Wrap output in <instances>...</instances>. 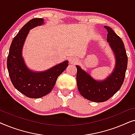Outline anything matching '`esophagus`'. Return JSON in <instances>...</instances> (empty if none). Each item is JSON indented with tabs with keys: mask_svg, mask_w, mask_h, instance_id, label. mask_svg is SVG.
<instances>
[{
	"mask_svg": "<svg viewBox=\"0 0 135 135\" xmlns=\"http://www.w3.org/2000/svg\"><path fill=\"white\" fill-rule=\"evenodd\" d=\"M70 62L72 64H75L77 62V60L75 58H70Z\"/></svg>",
	"mask_w": 135,
	"mask_h": 135,
	"instance_id": "34e87169",
	"label": "esophagus"
}]
</instances>
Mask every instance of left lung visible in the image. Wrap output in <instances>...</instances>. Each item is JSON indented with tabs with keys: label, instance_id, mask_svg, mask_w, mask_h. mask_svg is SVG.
Wrapping results in <instances>:
<instances>
[{
	"label": "left lung",
	"instance_id": "8db88e82",
	"mask_svg": "<svg viewBox=\"0 0 135 135\" xmlns=\"http://www.w3.org/2000/svg\"><path fill=\"white\" fill-rule=\"evenodd\" d=\"M104 27L108 32L107 41L115 58V66L113 72L104 80L98 81L80 66H76L79 91L85 98L97 103L108 100L119 91L124 81L128 62L124 44L120 37L110 27L104 26Z\"/></svg>",
	"mask_w": 135,
	"mask_h": 135
}]
</instances>
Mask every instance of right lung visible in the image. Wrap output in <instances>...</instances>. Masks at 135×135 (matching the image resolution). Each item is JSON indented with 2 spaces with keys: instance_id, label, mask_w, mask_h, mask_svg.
I'll use <instances>...</instances> for the list:
<instances>
[{
  "instance_id": "obj_1",
  "label": "right lung",
  "mask_w": 135,
  "mask_h": 135,
  "mask_svg": "<svg viewBox=\"0 0 135 135\" xmlns=\"http://www.w3.org/2000/svg\"><path fill=\"white\" fill-rule=\"evenodd\" d=\"M44 23L43 18H34L27 22L12 40L7 58V68L13 85L20 93L30 98H38L49 94L57 78L68 66L66 60L47 71L34 72L26 65L22 56L26 38L29 30Z\"/></svg>"
}]
</instances>
